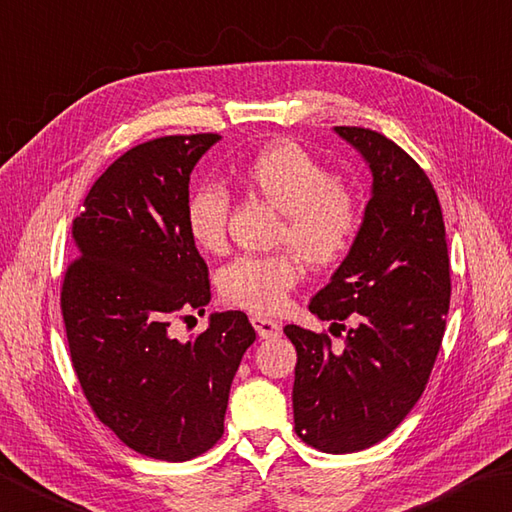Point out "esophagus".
Returning a JSON list of instances; mask_svg holds the SVG:
<instances>
[{
    "label": "esophagus",
    "instance_id": "1",
    "mask_svg": "<svg viewBox=\"0 0 512 512\" xmlns=\"http://www.w3.org/2000/svg\"><path fill=\"white\" fill-rule=\"evenodd\" d=\"M250 324L255 326L257 335L262 337V339H277L279 335H282V326H279L277 322H273V319L253 317V319H250Z\"/></svg>",
    "mask_w": 512,
    "mask_h": 512
}]
</instances>
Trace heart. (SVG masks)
<instances>
[{"instance_id": "b5f03b06", "label": "heart", "mask_w": 512, "mask_h": 512, "mask_svg": "<svg viewBox=\"0 0 512 512\" xmlns=\"http://www.w3.org/2000/svg\"><path fill=\"white\" fill-rule=\"evenodd\" d=\"M242 184L284 213L279 244H290L304 262L324 268L350 253L362 230V206L353 190L330 175L295 142H273L259 148L239 170ZM230 199L226 188L204 184L186 202V228L204 253L226 246ZM297 253L242 255L222 268L219 290L228 304L257 315H275L302 279Z\"/></svg>"}]
</instances>
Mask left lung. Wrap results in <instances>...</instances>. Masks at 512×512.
Here are the masks:
<instances>
[{
    "label": "left lung",
    "instance_id": "left-lung-1",
    "mask_svg": "<svg viewBox=\"0 0 512 512\" xmlns=\"http://www.w3.org/2000/svg\"><path fill=\"white\" fill-rule=\"evenodd\" d=\"M335 133L366 159L373 193L355 246L308 308L355 326L342 353L326 333H284L297 350L295 433L344 455L382 442L422 397L446 330L450 262L442 206L415 159L370 128Z\"/></svg>",
    "mask_w": 512,
    "mask_h": 512
}]
</instances>
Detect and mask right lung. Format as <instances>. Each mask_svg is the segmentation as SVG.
Wrapping results in <instances>:
<instances>
[{
	"instance_id": "right-lung-1",
	"label": "right lung",
	"mask_w": 512,
	"mask_h": 512,
	"mask_svg": "<svg viewBox=\"0 0 512 512\" xmlns=\"http://www.w3.org/2000/svg\"><path fill=\"white\" fill-rule=\"evenodd\" d=\"M217 133L130 148L97 179L73 222L79 257L62 284L75 375L99 422L139 455L186 462L224 435L228 393L255 328L210 315L190 342L170 322L210 302L208 266L186 228L188 182Z\"/></svg>"
}]
</instances>
